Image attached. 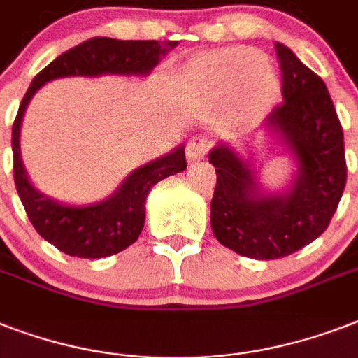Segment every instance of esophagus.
Returning a JSON list of instances; mask_svg holds the SVG:
<instances>
[{
  "label": "esophagus",
  "mask_w": 358,
  "mask_h": 358,
  "mask_svg": "<svg viewBox=\"0 0 358 358\" xmlns=\"http://www.w3.org/2000/svg\"><path fill=\"white\" fill-rule=\"evenodd\" d=\"M208 148H210V141L204 135H193L189 143H187V148H185L187 159L189 162H199V159L206 156Z\"/></svg>",
  "instance_id": "34e87169"
}]
</instances>
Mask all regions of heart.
<instances>
[{"mask_svg": "<svg viewBox=\"0 0 358 358\" xmlns=\"http://www.w3.org/2000/svg\"><path fill=\"white\" fill-rule=\"evenodd\" d=\"M184 80L217 94L241 89L247 108L262 109L277 94L275 70L249 48H227L193 59L184 70Z\"/></svg>", "mask_w": 358, "mask_h": 358, "instance_id": "b5f03b06", "label": "heart"}]
</instances>
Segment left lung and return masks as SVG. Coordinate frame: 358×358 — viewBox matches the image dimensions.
<instances>
[{
  "mask_svg": "<svg viewBox=\"0 0 358 358\" xmlns=\"http://www.w3.org/2000/svg\"><path fill=\"white\" fill-rule=\"evenodd\" d=\"M275 52L282 70L284 102L262 129L295 163L289 185L266 189L252 156H241L230 143H217L208 156L217 173L210 212L213 236L255 260L284 258L322 236L348 176L344 134L327 87L289 48L277 42Z\"/></svg>",
  "mask_w": 358,
  "mask_h": 358,
  "instance_id": "1",
  "label": "left lung"
}]
</instances>
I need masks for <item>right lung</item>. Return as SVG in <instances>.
<instances>
[{
    "instance_id": "obj_1",
    "label": "right lung",
    "mask_w": 358,
    "mask_h": 358,
    "mask_svg": "<svg viewBox=\"0 0 358 358\" xmlns=\"http://www.w3.org/2000/svg\"><path fill=\"white\" fill-rule=\"evenodd\" d=\"M176 41H117L108 36H96L61 53L31 81L13 124L14 184L36 232L66 255L96 260L117 255L135 243L145 227L146 196L157 182L182 173L187 167L185 146L178 145L165 156L156 157L131 171L119 185V189L103 201L92 204H64L36 189L22 162L20 128L31 98L48 81L57 78H145L156 69L163 55L176 48Z\"/></svg>"
}]
</instances>
